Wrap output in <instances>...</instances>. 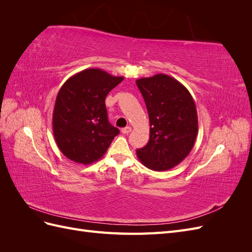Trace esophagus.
I'll list each match as a JSON object with an SVG mask.
<instances>
[{"mask_svg":"<svg viewBox=\"0 0 252 252\" xmlns=\"http://www.w3.org/2000/svg\"><path fill=\"white\" fill-rule=\"evenodd\" d=\"M130 131H131V127H129V126L122 129V133H124V134H128Z\"/></svg>","mask_w":252,"mask_h":252,"instance_id":"1","label":"esophagus"}]
</instances>
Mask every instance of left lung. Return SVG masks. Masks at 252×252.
<instances>
[{
    "instance_id": "obj_1",
    "label": "left lung",
    "mask_w": 252,
    "mask_h": 252,
    "mask_svg": "<svg viewBox=\"0 0 252 252\" xmlns=\"http://www.w3.org/2000/svg\"><path fill=\"white\" fill-rule=\"evenodd\" d=\"M146 104L149 142L136 150L141 163L155 171L179 165L194 146L199 130L197 113L188 89L164 73L135 81Z\"/></svg>"
}]
</instances>
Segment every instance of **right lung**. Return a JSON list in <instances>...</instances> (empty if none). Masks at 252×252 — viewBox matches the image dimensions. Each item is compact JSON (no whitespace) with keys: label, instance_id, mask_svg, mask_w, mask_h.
<instances>
[{"label":"right lung","instance_id":"1","mask_svg":"<svg viewBox=\"0 0 252 252\" xmlns=\"http://www.w3.org/2000/svg\"><path fill=\"white\" fill-rule=\"evenodd\" d=\"M123 80L100 68H88L61 87L52 113V130L67 158L88 165L106 154L120 130L108 122L105 98Z\"/></svg>","mask_w":252,"mask_h":252}]
</instances>
